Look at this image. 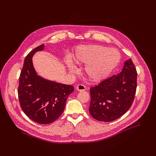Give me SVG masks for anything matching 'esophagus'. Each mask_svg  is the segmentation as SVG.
I'll return each instance as SVG.
<instances>
[{
	"label": "esophagus",
	"instance_id": "obj_1",
	"mask_svg": "<svg viewBox=\"0 0 156 156\" xmlns=\"http://www.w3.org/2000/svg\"><path fill=\"white\" fill-rule=\"evenodd\" d=\"M86 87L83 84H78L76 86V90L78 91H84L86 90Z\"/></svg>",
	"mask_w": 156,
	"mask_h": 156
}]
</instances>
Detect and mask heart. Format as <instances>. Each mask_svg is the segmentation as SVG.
Here are the masks:
<instances>
[{
	"mask_svg": "<svg viewBox=\"0 0 156 156\" xmlns=\"http://www.w3.org/2000/svg\"><path fill=\"white\" fill-rule=\"evenodd\" d=\"M121 55L115 48H108L101 45L79 46L72 57L74 64L85 65L84 75L88 80L101 82L107 78L120 61ZM69 72L76 73L77 68L71 62L68 61Z\"/></svg>",
	"mask_w": 156,
	"mask_h": 156,
	"instance_id": "b5f03b06",
	"label": "heart"
}]
</instances>
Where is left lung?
I'll list each match as a JSON object with an SVG mask.
<instances>
[{"label":"left lung","instance_id":"obj_1","mask_svg":"<svg viewBox=\"0 0 156 156\" xmlns=\"http://www.w3.org/2000/svg\"><path fill=\"white\" fill-rule=\"evenodd\" d=\"M137 71L131 59L121 72L90 89V114L96 120L110 122L121 117L133 103L137 88Z\"/></svg>","mask_w":156,"mask_h":156}]
</instances>
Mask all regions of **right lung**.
<instances>
[{"label": "right lung", "mask_w": 156, "mask_h": 156, "mask_svg": "<svg viewBox=\"0 0 156 156\" xmlns=\"http://www.w3.org/2000/svg\"><path fill=\"white\" fill-rule=\"evenodd\" d=\"M44 49V44L41 45L26 56L19 77L18 95L22 110L29 119L39 124H49L62 115L74 87L37 74L32 58L36 52Z\"/></svg>", "instance_id": "1"}]
</instances>
